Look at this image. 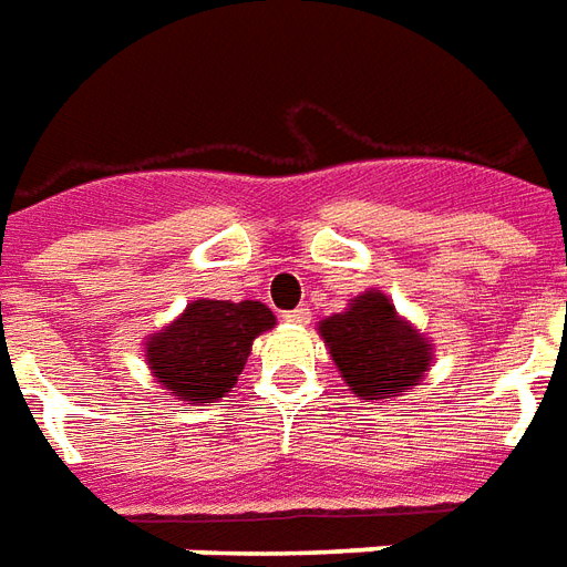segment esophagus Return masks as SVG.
Masks as SVG:
<instances>
[{"instance_id":"1","label":"esophagus","mask_w":567,"mask_h":567,"mask_svg":"<svg viewBox=\"0 0 567 567\" xmlns=\"http://www.w3.org/2000/svg\"><path fill=\"white\" fill-rule=\"evenodd\" d=\"M285 321H291V324H307L309 309H303V307L291 309V312H285Z\"/></svg>"}]
</instances>
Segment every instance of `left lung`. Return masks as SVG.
Returning <instances> with one entry per match:
<instances>
[{
    "instance_id": "obj_1",
    "label": "left lung",
    "mask_w": 567,
    "mask_h": 567,
    "mask_svg": "<svg viewBox=\"0 0 567 567\" xmlns=\"http://www.w3.org/2000/svg\"><path fill=\"white\" fill-rule=\"evenodd\" d=\"M319 333L358 401H392L425 380L434 343L377 288L352 297L343 312L319 321Z\"/></svg>"
}]
</instances>
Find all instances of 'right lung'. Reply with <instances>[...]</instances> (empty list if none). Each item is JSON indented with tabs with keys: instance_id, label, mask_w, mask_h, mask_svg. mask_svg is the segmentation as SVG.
Here are the masks:
<instances>
[{
	"instance_id": "right-lung-1",
	"label": "right lung",
	"mask_w": 567,
	"mask_h": 567,
	"mask_svg": "<svg viewBox=\"0 0 567 567\" xmlns=\"http://www.w3.org/2000/svg\"><path fill=\"white\" fill-rule=\"evenodd\" d=\"M276 328L260 300H190L166 328L145 337V364L163 392L182 404H215L230 392L251 343Z\"/></svg>"
}]
</instances>
